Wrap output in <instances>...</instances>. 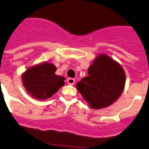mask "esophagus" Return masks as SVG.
<instances>
[{
  "instance_id": "esophagus-1",
  "label": "esophagus",
  "mask_w": 149,
  "mask_h": 149,
  "mask_svg": "<svg viewBox=\"0 0 149 149\" xmlns=\"http://www.w3.org/2000/svg\"><path fill=\"white\" fill-rule=\"evenodd\" d=\"M67 82L68 84L73 85L75 83V81H74V79H73V78H68V79L67 80Z\"/></svg>"
}]
</instances>
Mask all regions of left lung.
Masks as SVG:
<instances>
[{"instance_id":"8db88e82","label":"left lung","mask_w":149,"mask_h":149,"mask_svg":"<svg viewBox=\"0 0 149 149\" xmlns=\"http://www.w3.org/2000/svg\"><path fill=\"white\" fill-rule=\"evenodd\" d=\"M126 74L113 58L100 55L88 68V76L76 84L77 89L94 109L111 105L123 91Z\"/></svg>"}]
</instances>
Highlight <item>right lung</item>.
Returning <instances> with one entry per match:
<instances>
[{"instance_id": "obj_1", "label": "right lung", "mask_w": 149, "mask_h": 149, "mask_svg": "<svg viewBox=\"0 0 149 149\" xmlns=\"http://www.w3.org/2000/svg\"><path fill=\"white\" fill-rule=\"evenodd\" d=\"M56 67L50 63H42L29 68L22 75L26 90L38 100L49 98L64 85L65 77L55 74Z\"/></svg>"}]
</instances>
